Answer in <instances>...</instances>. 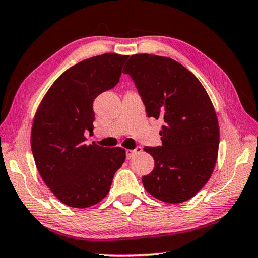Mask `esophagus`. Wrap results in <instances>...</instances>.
<instances>
[{"mask_svg":"<svg viewBox=\"0 0 258 258\" xmlns=\"http://www.w3.org/2000/svg\"><path fill=\"white\" fill-rule=\"evenodd\" d=\"M141 151H142V148L140 147V146H138V147L135 148V149H133V150L127 149V150H126V158L131 159V158H132V157H133L134 154H138V152H141Z\"/></svg>","mask_w":258,"mask_h":258,"instance_id":"esophagus-1","label":"esophagus"}]
</instances>
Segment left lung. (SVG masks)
Wrapping results in <instances>:
<instances>
[{
	"label": "left lung",
	"mask_w": 258,
	"mask_h": 258,
	"mask_svg": "<svg viewBox=\"0 0 258 258\" xmlns=\"http://www.w3.org/2000/svg\"><path fill=\"white\" fill-rule=\"evenodd\" d=\"M148 117L163 119L161 146L145 147L155 168L142 177L147 192L168 204L197 195L215 167L220 128L206 90L194 74L167 56L134 54L124 67Z\"/></svg>",
	"instance_id": "obj_1"
}]
</instances>
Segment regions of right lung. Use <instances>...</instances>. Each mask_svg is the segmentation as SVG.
Returning a JSON list of instances; mask_svg holds the SVG:
<instances>
[{
    "label": "right lung",
    "instance_id": "add662e5",
    "mask_svg": "<svg viewBox=\"0 0 258 258\" xmlns=\"http://www.w3.org/2000/svg\"><path fill=\"white\" fill-rule=\"evenodd\" d=\"M128 55L104 53L85 59L56 78L35 115L30 145L43 181L61 203L93 206L106 197L125 150L85 145L93 131V101L119 82Z\"/></svg>",
    "mask_w": 258,
    "mask_h": 258
}]
</instances>
